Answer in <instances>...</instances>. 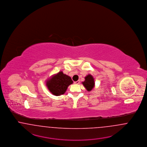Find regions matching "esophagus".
Wrapping results in <instances>:
<instances>
[{"label": "esophagus", "instance_id": "esophagus-1", "mask_svg": "<svg viewBox=\"0 0 147 147\" xmlns=\"http://www.w3.org/2000/svg\"><path fill=\"white\" fill-rule=\"evenodd\" d=\"M80 82V81H75V82H74V83L75 84H79Z\"/></svg>", "mask_w": 147, "mask_h": 147}]
</instances>
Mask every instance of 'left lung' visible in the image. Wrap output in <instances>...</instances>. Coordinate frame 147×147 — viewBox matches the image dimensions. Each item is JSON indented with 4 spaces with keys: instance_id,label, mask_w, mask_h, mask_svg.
<instances>
[{
    "instance_id": "left-lung-1",
    "label": "left lung",
    "mask_w": 147,
    "mask_h": 147,
    "mask_svg": "<svg viewBox=\"0 0 147 147\" xmlns=\"http://www.w3.org/2000/svg\"><path fill=\"white\" fill-rule=\"evenodd\" d=\"M84 87L88 92H90L93 89L95 86L94 79L91 75L88 74L85 77V81L82 82Z\"/></svg>"
}]
</instances>
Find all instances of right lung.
<instances>
[{
  "instance_id": "1",
  "label": "right lung",
  "mask_w": 147,
  "mask_h": 147,
  "mask_svg": "<svg viewBox=\"0 0 147 147\" xmlns=\"http://www.w3.org/2000/svg\"><path fill=\"white\" fill-rule=\"evenodd\" d=\"M72 83L70 77L60 71L47 80L46 86L53 95L59 96L64 94L68 86Z\"/></svg>"
}]
</instances>
